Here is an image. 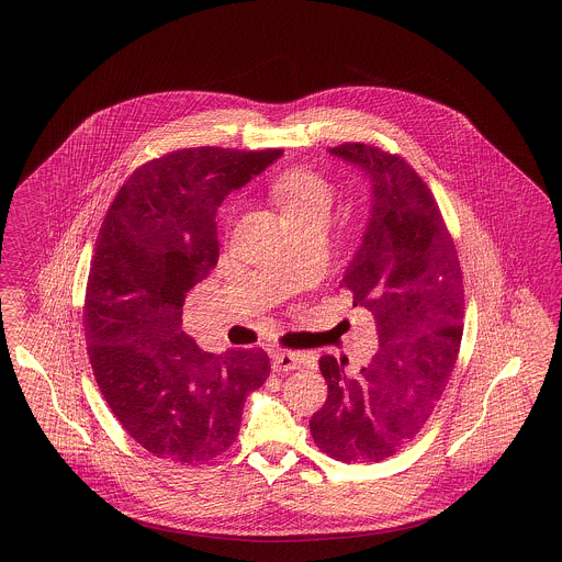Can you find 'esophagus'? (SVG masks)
<instances>
[{
  "label": "esophagus",
  "mask_w": 562,
  "mask_h": 562,
  "mask_svg": "<svg viewBox=\"0 0 562 562\" xmlns=\"http://www.w3.org/2000/svg\"><path fill=\"white\" fill-rule=\"evenodd\" d=\"M271 360H273V371H294V369H301L305 364V356L299 353V351H273L271 353Z\"/></svg>",
  "instance_id": "34e87169"
}]
</instances>
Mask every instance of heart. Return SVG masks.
<instances>
[{"mask_svg":"<svg viewBox=\"0 0 562 562\" xmlns=\"http://www.w3.org/2000/svg\"><path fill=\"white\" fill-rule=\"evenodd\" d=\"M271 191L289 218L299 214L330 213L335 202L333 186L310 168H289L280 172L271 183Z\"/></svg>","mask_w":562,"mask_h":562,"instance_id":"heart-1","label":"heart"}]
</instances>
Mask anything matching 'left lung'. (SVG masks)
I'll return each instance as SVG.
<instances>
[{
    "mask_svg": "<svg viewBox=\"0 0 562 562\" xmlns=\"http://www.w3.org/2000/svg\"><path fill=\"white\" fill-rule=\"evenodd\" d=\"M330 156L362 168L371 218L341 286L373 314L379 349L358 373L322 356L328 396L310 419L318 449L344 463H376L428 424L453 373L463 321V280L440 209L401 156L344 143Z\"/></svg>",
    "mask_w": 562,
    "mask_h": 562,
    "instance_id": "8db88e82",
    "label": "left lung"
}]
</instances>
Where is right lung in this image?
<instances>
[{
	"mask_svg": "<svg viewBox=\"0 0 562 562\" xmlns=\"http://www.w3.org/2000/svg\"><path fill=\"white\" fill-rule=\"evenodd\" d=\"M282 149L191 147L136 168L101 225L83 301L88 358L122 428L149 453L204 463L240 431L269 376L263 349L198 348L186 294L218 261L216 209Z\"/></svg>",
	"mask_w": 562,
	"mask_h": 562,
	"instance_id": "obj_1",
	"label": "right lung"
}]
</instances>
